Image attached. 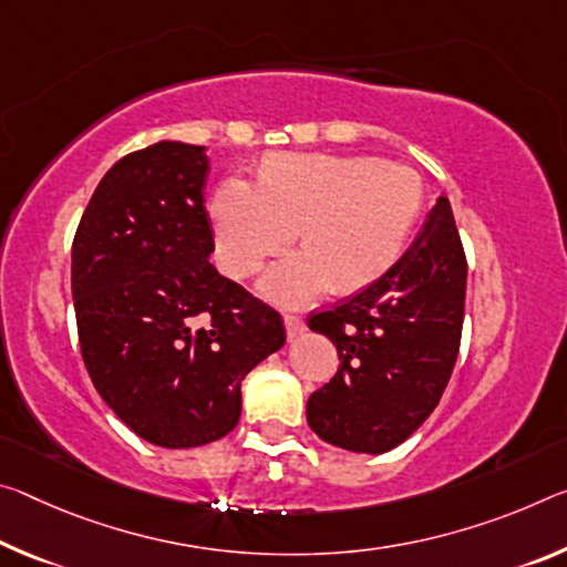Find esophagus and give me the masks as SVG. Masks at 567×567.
<instances>
[{"label": "esophagus", "instance_id": "obj_1", "mask_svg": "<svg viewBox=\"0 0 567 567\" xmlns=\"http://www.w3.org/2000/svg\"><path fill=\"white\" fill-rule=\"evenodd\" d=\"M285 330L290 338H298L305 332V320L302 316H295V312H287L285 316Z\"/></svg>", "mask_w": 567, "mask_h": 567}]
</instances>
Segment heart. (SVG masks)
I'll use <instances>...</instances> for the list:
<instances>
[{
	"label": "heart",
	"mask_w": 567,
	"mask_h": 567,
	"mask_svg": "<svg viewBox=\"0 0 567 567\" xmlns=\"http://www.w3.org/2000/svg\"><path fill=\"white\" fill-rule=\"evenodd\" d=\"M421 209V178L409 166L365 156L277 154L259 184L231 176L212 199L217 262L247 280L298 237L308 247L277 262L265 292L285 305L379 280L401 255Z\"/></svg>",
	"instance_id": "heart-1"
}]
</instances>
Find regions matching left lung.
<instances>
[{
    "label": "left lung",
    "instance_id": "1",
    "mask_svg": "<svg viewBox=\"0 0 567 567\" xmlns=\"http://www.w3.org/2000/svg\"><path fill=\"white\" fill-rule=\"evenodd\" d=\"M466 255L439 196L396 265L310 330L338 348V373L308 399V424L332 446L383 454L416 431L452 379L462 343Z\"/></svg>",
    "mask_w": 567,
    "mask_h": 567
}]
</instances>
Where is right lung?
<instances>
[{"instance_id":"obj_1","label":"right lung","mask_w":567,"mask_h":567,"mask_svg":"<svg viewBox=\"0 0 567 567\" xmlns=\"http://www.w3.org/2000/svg\"><path fill=\"white\" fill-rule=\"evenodd\" d=\"M204 151L161 141L123 156L90 196L73 239L90 381L125 426L166 449L227 436L245 375L285 343L280 312L209 262Z\"/></svg>"}]
</instances>
